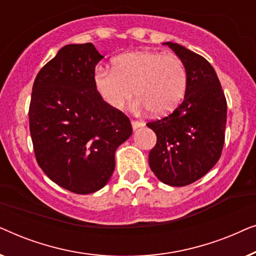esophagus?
I'll return each mask as SVG.
<instances>
[{
  "instance_id": "esophagus-1",
  "label": "esophagus",
  "mask_w": 256,
  "mask_h": 256,
  "mask_svg": "<svg viewBox=\"0 0 256 256\" xmlns=\"http://www.w3.org/2000/svg\"><path fill=\"white\" fill-rule=\"evenodd\" d=\"M132 129H134V130H136V129L143 127V126H144V122H143V121L132 120Z\"/></svg>"
}]
</instances>
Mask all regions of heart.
I'll list each match as a JSON object with an SVG mask.
<instances>
[{"mask_svg": "<svg viewBox=\"0 0 256 256\" xmlns=\"http://www.w3.org/2000/svg\"><path fill=\"white\" fill-rule=\"evenodd\" d=\"M93 85L100 99L113 110L124 108L134 90L136 106L154 114H168L183 99L188 72L176 54L134 51L114 58L112 68L98 66Z\"/></svg>", "mask_w": 256, "mask_h": 256, "instance_id": "1", "label": "heart"}]
</instances>
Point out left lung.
<instances>
[{
    "label": "left lung",
    "instance_id": "8db88e82",
    "mask_svg": "<svg viewBox=\"0 0 256 256\" xmlns=\"http://www.w3.org/2000/svg\"><path fill=\"white\" fill-rule=\"evenodd\" d=\"M164 44L183 60L188 85L172 113L146 124L157 136L149 166L164 184L185 186L208 174L222 156L227 102L214 68L204 57L180 44Z\"/></svg>",
    "mask_w": 256,
    "mask_h": 256
}]
</instances>
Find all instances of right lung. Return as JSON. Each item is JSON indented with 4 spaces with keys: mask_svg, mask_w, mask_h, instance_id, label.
Listing matches in <instances>:
<instances>
[{
    "mask_svg": "<svg viewBox=\"0 0 256 256\" xmlns=\"http://www.w3.org/2000/svg\"><path fill=\"white\" fill-rule=\"evenodd\" d=\"M102 58L92 43L66 45L38 72L31 94L30 134L38 166L78 194L107 184L115 152L132 132L128 116L107 106L94 88L93 73Z\"/></svg>",
    "mask_w": 256,
    "mask_h": 256,
    "instance_id": "add662e5",
    "label": "right lung"
}]
</instances>
